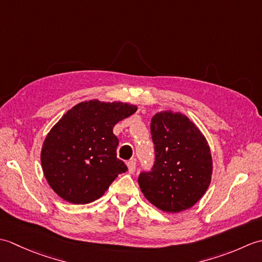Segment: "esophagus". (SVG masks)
I'll return each mask as SVG.
<instances>
[{"label":"esophagus","mask_w":262,"mask_h":262,"mask_svg":"<svg viewBox=\"0 0 262 262\" xmlns=\"http://www.w3.org/2000/svg\"><path fill=\"white\" fill-rule=\"evenodd\" d=\"M127 166H128V171H129V173H134L135 170H136V162L135 160H130L127 162Z\"/></svg>","instance_id":"obj_1"}]
</instances>
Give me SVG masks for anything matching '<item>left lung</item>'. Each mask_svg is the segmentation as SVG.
<instances>
[{"instance_id":"left-lung-1","label":"left lung","mask_w":262,"mask_h":262,"mask_svg":"<svg viewBox=\"0 0 262 262\" xmlns=\"http://www.w3.org/2000/svg\"><path fill=\"white\" fill-rule=\"evenodd\" d=\"M151 135L154 164L138 177L144 196L168 213L192 207L210 183L213 161L207 141L188 117L171 111L153 116Z\"/></svg>"}]
</instances>
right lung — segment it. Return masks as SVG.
I'll use <instances>...</instances> for the list:
<instances>
[{"label": "right lung", "mask_w": 262, "mask_h": 262, "mask_svg": "<svg viewBox=\"0 0 262 262\" xmlns=\"http://www.w3.org/2000/svg\"><path fill=\"white\" fill-rule=\"evenodd\" d=\"M136 109L128 103L90 100L58 120L45 138L40 159L46 180L59 197L76 205L92 203L127 171L117 158L119 141L113 129Z\"/></svg>", "instance_id": "obj_1"}]
</instances>
